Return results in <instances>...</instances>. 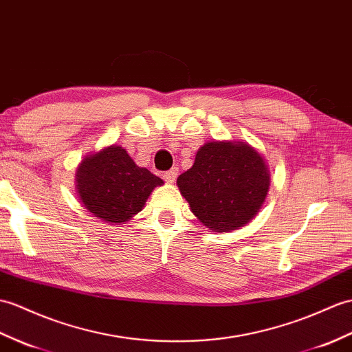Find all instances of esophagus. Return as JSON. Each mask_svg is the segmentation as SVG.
I'll return each instance as SVG.
<instances>
[{
    "mask_svg": "<svg viewBox=\"0 0 352 352\" xmlns=\"http://www.w3.org/2000/svg\"><path fill=\"white\" fill-rule=\"evenodd\" d=\"M177 175H178V169H177V168H173V169H169V170H166L165 174H163V179H165L166 183L170 184V183L175 182Z\"/></svg>",
    "mask_w": 352,
    "mask_h": 352,
    "instance_id": "1",
    "label": "esophagus"
}]
</instances>
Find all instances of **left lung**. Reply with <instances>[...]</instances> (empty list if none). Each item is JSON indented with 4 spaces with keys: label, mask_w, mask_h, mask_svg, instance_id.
<instances>
[{
    "label": "left lung",
    "mask_w": 352,
    "mask_h": 352,
    "mask_svg": "<svg viewBox=\"0 0 352 352\" xmlns=\"http://www.w3.org/2000/svg\"><path fill=\"white\" fill-rule=\"evenodd\" d=\"M190 211L211 232H231L248 225L270 189L265 157L243 141H213L196 153L195 163L177 178Z\"/></svg>",
    "instance_id": "1"
}]
</instances>
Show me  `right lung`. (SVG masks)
Masks as SVG:
<instances>
[{
	"instance_id": "obj_1",
	"label": "right lung",
	"mask_w": 352,
	"mask_h": 352,
	"mask_svg": "<svg viewBox=\"0 0 352 352\" xmlns=\"http://www.w3.org/2000/svg\"><path fill=\"white\" fill-rule=\"evenodd\" d=\"M79 201L106 223H124L142 211L146 199L163 179L138 166L121 145L88 154L75 174Z\"/></svg>"
}]
</instances>
